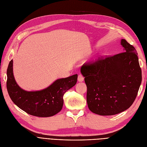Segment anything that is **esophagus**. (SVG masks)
Returning a JSON list of instances; mask_svg holds the SVG:
<instances>
[{
	"label": "esophagus",
	"instance_id": "34e87169",
	"mask_svg": "<svg viewBox=\"0 0 147 147\" xmlns=\"http://www.w3.org/2000/svg\"><path fill=\"white\" fill-rule=\"evenodd\" d=\"M84 80V78H83V76L82 75L80 74L78 75V82H83Z\"/></svg>",
	"mask_w": 147,
	"mask_h": 147
}]
</instances>
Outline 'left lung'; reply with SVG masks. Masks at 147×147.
Here are the masks:
<instances>
[{"mask_svg": "<svg viewBox=\"0 0 147 147\" xmlns=\"http://www.w3.org/2000/svg\"><path fill=\"white\" fill-rule=\"evenodd\" d=\"M121 45L124 52L81 67L88 106L92 113L102 116L119 113L136 98L142 82L137 53L125 39H121Z\"/></svg>", "mask_w": 147, "mask_h": 147, "instance_id": "8db88e82", "label": "left lung"}]
</instances>
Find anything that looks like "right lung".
I'll return each instance as SVG.
<instances>
[{"mask_svg":"<svg viewBox=\"0 0 147 147\" xmlns=\"http://www.w3.org/2000/svg\"><path fill=\"white\" fill-rule=\"evenodd\" d=\"M7 88L11 100L27 113L38 117H49L59 113L63 108L64 93L75 85L78 75L57 79L50 86L40 91H27L15 81L13 72V60L7 71Z\"/></svg>","mask_w":147,"mask_h":147,"instance_id":"1","label":"right lung"}]
</instances>
